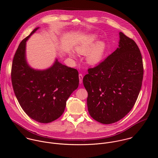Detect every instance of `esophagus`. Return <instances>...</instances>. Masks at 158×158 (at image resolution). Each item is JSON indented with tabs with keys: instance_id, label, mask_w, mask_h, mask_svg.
Listing matches in <instances>:
<instances>
[{
	"instance_id": "obj_1",
	"label": "esophagus",
	"mask_w": 158,
	"mask_h": 158,
	"mask_svg": "<svg viewBox=\"0 0 158 158\" xmlns=\"http://www.w3.org/2000/svg\"><path fill=\"white\" fill-rule=\"evenodd\" d=\"M79 84H82V79H83V76L81 74H79Z\"/></svg>"
}]
</instances>
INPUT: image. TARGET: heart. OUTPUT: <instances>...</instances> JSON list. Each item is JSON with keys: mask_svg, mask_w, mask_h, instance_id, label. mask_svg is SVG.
<instances>
[{"mask_svg": "<svg viewBox=\"0 0 158 158\" xmlns=\"http://www.w3.org/2000/svg\"><path fill=\"white\" fill-rule=\"evenodd\" d=\"M98 35L90 34L85 35L75 47V51L78 54H84L87 64L93 65L99 62L105 53L106 45L104 41L99 40ZM72 57H75L74 52H70Z\"/></svg>", "mask_w": 158, "mask_h": 158, "instance_id": "heart-1", "label": "heart"}]
</instances>
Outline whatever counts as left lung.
<instances>
[{"label":"left lung","mask_w":158,"mask_h":158,"mask_svg":"<svg viewBox=\"0 0 158 158\" xmlns=\"http://www.w3.org/2000/svg\"><path fill=\"white\" fill-rule=\"evenodd\" d=\"M143 78L139 49L132 39L119 32L116 50L99 65L89 69L83 78L90 116L105 124L123 119L138 99Z\"/></svg>","instance_id":"obj_1"}]
</instances>
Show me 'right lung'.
Segmentation results:
<instances>
[{
  "instance_id": "obj_1",
  "label": "right lung",
  "mask_w": 158,
  "mask_h": 158,
  "mask_svg": "<svg viewBox=\"0 0 158 158\" xmlns=\"http://www.w3.org/2000/svg\"><path fill=\"white\" fill-rule=\"evenodd\" d=\"M39 29L20 43L12 62L11 79L16 98L26 113L39 123H49L62 114L67 100L78 87L79 74L57 59L46 69H35L29 65L26 42Z\"/></svg>"
}]
</instances>
